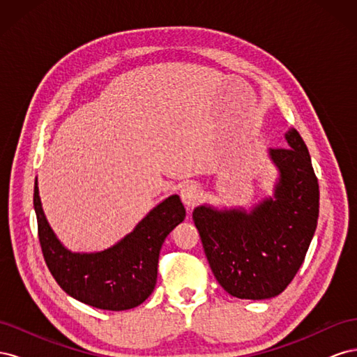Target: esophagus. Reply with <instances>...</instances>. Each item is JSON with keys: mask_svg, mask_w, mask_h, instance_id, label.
<instances>
[{"mask_svg": "<svg viewBox=\"0 0 357 357\" xmlns=\"http://www.w3.org/2000/svg\"><path fill=\"white\" fill-rule=\"evenodd\" d=\"M201 189L195 183H186V185H183L181 190H180V197L183 204L186 205V207H193V205H197V202L201 198Z\"/></svg>", "mask_w": 357, "mask_h": 357, "instance_id": "obj_1", "label": "esophagus"}]
</instances>
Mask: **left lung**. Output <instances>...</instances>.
Instances as JSON below:
<instances>
[{
  "label": "left lung",
  "mask_w": 357,
  "mask_h": 357,
  "mask_svg": "<svg viewBox=\"0 0 357 357\" xmlns=\"http://www.w3.org/2000/svg\"><path fill=\"white\" fill-rule=\"evenodd\" d=\"M269 150L280 169L274 199L250 211L197 207L192 213L211 271L229 295L266 299L282 294L304 262L319 218V183L304 139Z\"/></svg>",
  "instance_id": "obj_1"
}]
</instances>
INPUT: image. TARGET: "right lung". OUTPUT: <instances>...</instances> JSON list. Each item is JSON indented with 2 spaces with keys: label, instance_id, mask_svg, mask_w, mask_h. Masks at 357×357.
Wrapping results in <instances>:
<instances>
[{
  "label": "right lung",
  "instance_id": "obj_1",
  "mask_svg": "<svg viewBox=\"0 0 357 357\" xmlns=\"http://www.w3.org/2000/svg\"><path fill=\"white\" fill-rule=\"evenodd\" d=\"M38 240L46 265L56 283L77 301L95 308L123 311L152 295L158 278L160 247L186 218L177 195L167 198L116 245L98 253H73L49 226L34 186Z\"/></svg>",
  "mask_w": 357,
  "mask_h": 357
}]
</instances>
